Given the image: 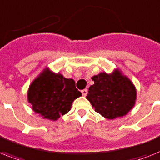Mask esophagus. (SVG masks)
Listing matches in <instances>:
<instances>
[{
  "label": "esophagus",
  "instance_id": "esophagus-1",
  "mask_svg": "<svg viewBox=\"0 0 160 160\" xmlns=\"http://www.w3.org/2000/svg\"><path fill=\"white\" fill-rule=\"evenodd\" d=\"M81 93H82V94L84 96H86L87 93H88V90H87V89H82V90H81Z\"/></svg>",
  "mask_w": 160,
  "mask_h": 160
}]
</instances>
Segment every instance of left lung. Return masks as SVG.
Masks as SVG:
<instances>
[{"label":"left lung","mask_w":160,"mask_h":160,"mask_svg":"<svg viewBox=\"0 0 160 160\" xmlns=\"http://www.w3.org/2000/svg\"><path fill=\"white\" fill-rule=\"evenodd\" d=\"M94 84L89 88L87 99L95 112L108 119L125 116L134 106L136 88L119 71L100 73L92 77Z\"/></svg>","instance_id":"1"}]
</instances>
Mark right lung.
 <instances>
[{
	"label": "right lung",
	"mask_w": 160,
	"mask_h": 160,
	"mask_svg": "<svg viewBox=\"0 0 160 160\" xmlns=\"http://www.w3.org/2000/svg\"><path fill=\"white\" fill-rule=\"evenodd\" d=\"M80 96L75 80L45 69L29 86L28 100L36 113L56 121L71 110L72 102Z\"/></svg>",
	"instance_id": "obj_1"
}]
</instances>
